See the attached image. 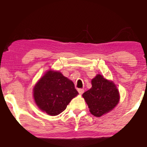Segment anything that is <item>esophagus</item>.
Segmentation results:
<instances>
[{"label":"esophagus","mask_w":147,"mask_h":147,"mask_svg":"<svg viewBox=\"0 0 147 147\" xmlns=\"http://www.w3.org/2000/svg\"><path fill=\"white\" fill-rule=\"evenodd\" d=\"M78 91L80 94H82L84 92V89H78Z\"/></svg>","instance_id":"1"}]
</instances>
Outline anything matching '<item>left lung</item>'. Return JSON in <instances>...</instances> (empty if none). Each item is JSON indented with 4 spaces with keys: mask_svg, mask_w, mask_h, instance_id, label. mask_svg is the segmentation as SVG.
Segmentation results:
<instances>
[{
    "mask_svg": "<svg viewBox=\"0 0 147 147\" xmlns=\"http://www.w3.org/2000/svg\"><path fill=\"white\" fill-rule=\"evenodd\" d=\"M92 87L82 94L91 113L101 117L112 110L119 101V90L112 81L97 74L91 80Z\"/></svg>",
    "mask_w": 147,
    "mask_h": 147,
    "instance_id": "obj_1",
    "label": "left lung"
}]
</instances>
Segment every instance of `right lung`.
Segmentation results:
<instances>
[{"label":"right lung","instance_id":"obj_1","mask_svg":"<svg viewBox=\"0 0 147 147\" xmlns=\"http://www.w3.org/2000/svg\"><path fill=\"white\" fill-rule=\"evenodd\" d=\"M34 100L41 111L51 116L66 109L78 94L74 84L60 72L49 70L39 79L33 89Z\"/></svg>","mask_w":147,"mask_h":147}]
</instances>
